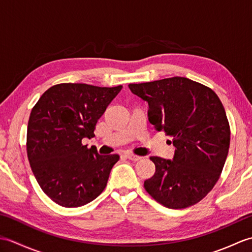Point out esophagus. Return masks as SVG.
<instances>
[{"instance_id":"obj_1","label":"esophagus","mask_w":252,"mask_h":252,"mask_svg":"<svg viewBox=\"0 0 252 252\" xmlns=\"http://www.w3.org/2000/svg\"><path fill=\"white\" fill-rule=\"evenodd\" d=\"M125 156H126L127 159L132 160V161H137V160H140V159H141V157H140V156H136V155H134V154H131V153H127V154H126Z\"/></svg>"}]
</instances>
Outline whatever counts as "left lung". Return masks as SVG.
Wrapping results in <instances>:
<instances>
[{
	"instance_id": "8db88e82",
	"label": "left lung",
	"mask_w": 252,
	"mask_h": 252,
	"mask_svg": "<svg viewBox=\"0 0 252 252\" xmlns=\"http://www.w3.org/2000/svg\"><path fill=\"white\" fill-rule=\"evenodd\" d=\"M129 88L147 101L149 122L172 137L175 147L173 160L151 157L156 171L144 187L167 208L194 206L216 185L228 154L231 130L220 98L210 88L183 77Z\"/></svg>"
}]
</instances>
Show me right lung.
Instances as JSON below:
<instances>
[{
	"instance_id": "add662e5",
	"label": "right lung",
	"mask_w": 252,
	"mask_h": 252,
	"mask_svg": "<svg viewBox=\"0 0 252 252\" xmlns=\"http://www.w3.org/2000/svg\"><path fill=\"white\" fill-rule=\"evenodd\" d=\"M121 89L61 83L45 91L32 108L27 155L42 190L57 205L81 207L105 189L119 156H101L82 140L95 136L97 120Z\"/></svg>"
}]
</instances>
